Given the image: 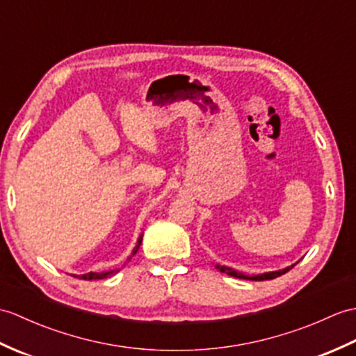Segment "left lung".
Masks as SVG:
<instances>
[{
  "instance_id": "obj_1",
  "label": "left lung",
  "mask_w": 356,
  "mask_h": 356,
  "mask_svg": "<svg viewBox=\"0 0 356 356\" xmlns=\"http://www.w3.org/2000/svg\"><path fill=\"white\" fill-rule=\"evenodd\" d=\"M294 266H296V264H293V266L288 267V268L279 270V271H271V273H264V275H258V276H247V275H243V273L235 271L234 268H227V267H222V266H217V270H220L221 273H226V275L232 276V277H238V279H247V280H268V279H275V277H279V276L285 275V273L290 271Z\"/></svg>"
}]
</instances>
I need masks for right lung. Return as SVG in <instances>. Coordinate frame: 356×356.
Instances as JSON below:
<instances>
[{
  "label": "right lung",
  "instance_id": "add662e5",
  "mask_svg": "<svg viewBox=\"0 0 356 356\" xmlns=\"http://www.w3.org/2000/svg\"><path fill=\"white\" fill-rule=\"evenodd\" d=\"M140 243H143V236H139V239H138V244H136V247H135L134 253H131V256H134V254L138 252ZM131 256H130V258H129L127 261H130V259H131ZM117 271H118V270H112V271H106V273H88V275H81V276H77V277H80V279H85V280H90V279H104V277H107V276H112L113 273H117Z\"/></svg>",
  "mask_w": 356,
  "mask_h": 356
}]
</instances>
